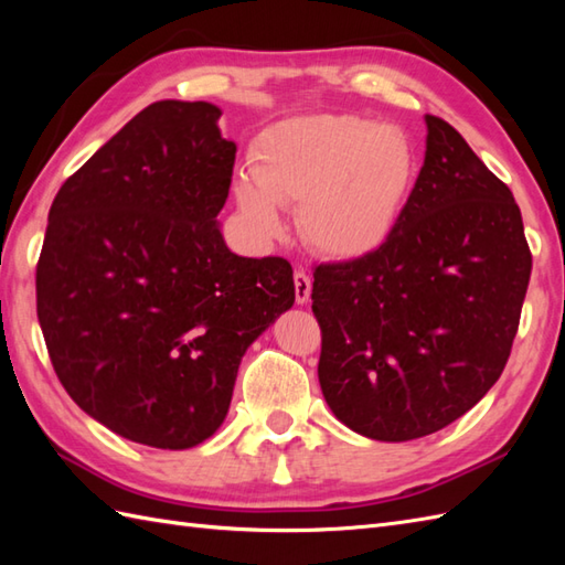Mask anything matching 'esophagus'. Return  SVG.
Segmentation results:
<instances>
[{
  "instance_id": "esophagus-1",
  "label": "esophagus",
  "mask_w": 565,
  "mask_h": 565,
  "mask_svg": "<svg viewBox=\"0 0 565 565\" xmlns=\"http://www.w3.org/2000/svg\"><path fill=\"white\" fill-rule=\"evenodd\" d=\"M294 286H296V303H301V306L308 303L310 289H313V279H310V274H306L303 269H296Z\"/></svg>"
}]
</instances>
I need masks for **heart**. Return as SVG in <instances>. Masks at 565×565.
I'll return each instance as SVG.
<instances>
[{"instance_id": "1", "label": "heart", "mask_w": 565, "mask_h": 565, "mask_svg": "<svg viewBox=\"0 0 565 565\" xmlns=\"http://www.w3.org/2000/svg\"><path fill=\"white\" fill-rule=\"evenodd\" d=\"M415 140L401 126L352 114L289 118L255 140L252 177L235 199L257 233L284 231L281 206L298 209V231L318 255L359 259L398 225L417 182Z\"/></svg>"}]
</instances>
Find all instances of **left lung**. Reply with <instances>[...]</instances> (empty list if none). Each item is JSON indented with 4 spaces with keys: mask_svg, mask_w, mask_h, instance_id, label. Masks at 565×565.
I'll use <instances>...</instances> for the list:
<instances>
[{
    "mask_svg": "<svg viewBox=\"0 0 565 565\" xmlns=\"http://www.w3.org/2000/svg\"><path fill=\"white\" fill-rule=\"evenodd\" d=\"M391 237L318 264V379L330 411L379 441L451 425L493 388L532 274L520 206L444 118Z\"/></svg>",
    "mask_w": 565,
    "mask_h": 565,
    "instance_id": "8db88e82",
    "label": "left lung"
}]
</instances>
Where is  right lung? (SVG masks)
<instances>
[{
  "label": "right lung",
  "mask_w": 565,
  "mask_h": 565,
  "mask_svg": "<svg viewBox=\"0 0 565 565\" xmlns=\"http://www.w3.org/2000/svg\"><path fill=\"white\" fill-rule=\"evenodd\" d=\"M209 102H154L67 177L35 310L55 374L130 441L189 449L223 425L239 359L294 306L284 257H237L215 223L235 142Z\"/></svg>",
  "instance_id": "obj_1"
}]
</instances>
